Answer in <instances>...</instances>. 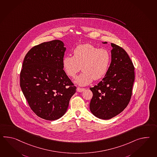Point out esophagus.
Returning <instances> with one entry per match:
<instances>
[{
    "label": "esophagus",
    "mask_w": 157,
    "mask_h": 157,
    "mask_svg": "<svg viewBox=\"0 0 157 157\" xmlns=\"http://www.w3.org/2000/svg\"><path fill=\"white\" fill-rule=\"evenodd\" d=\"M84 90H85V89H84V88H79V87H77V92H83V91H84Z\"/></svg>",
    "instance_id": "esophagus-1"
}]
</instances>
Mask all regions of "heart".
Returning a JSON list of instances; mask_svg holds the SVG:
<instances>
[{"instance_id": "1", "label": "heart", "mask_w": 157, "mask_h": 157, "mask_svg": "<svg viewBox=\"0 0 157 157\" xmlns=\"http://www.w3.org/2000/svg\"><path fill=\"white\" fill-rule=\"evenodd\" d=\"M73 56H65L63 66L66 74L74 78L81 69L83 73L75 80L79 86H86L93 79L98 80L104 77L109 67L111 56L108 49L98 48L91 44L78 45Z\"/></svg>"}]
</instances>
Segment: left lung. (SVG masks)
I'll use <instances>...</instances> for the list:
<instances>
[{
  "mask_svg": "<svg viewBox=\"0 0 157 157\" xmlns=\"http://www.w3.org/2000/svg\"><path fill=\"white\" fill-rule=\"evenodd\" d=\"M111 45L108 70L97 86L90 88L93 93L90 105L91 113L105 120L114 117L127 106L135 80V68L127 53L114 43Z\"/></svg>",
  "mask_w": 157,
  "mask_h": 157,
  "instance_id": "8db88e82",
  "label": "left lung"
}]
</instances>
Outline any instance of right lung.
Returning a JSON list of instances; mask_svg holds the SVG:
<instances>
[{
    "mask_svg": "<svg viewBox=\"0 0 157 157\" xmlns=\"http://www.w3.org/2000/svg\"><path fill=\"white\" fill-rule=\"evenodd\" d=\"M64 46L59 40L35 45L25 57L20 73L21 90L30 108L48 121L65 114L77 89L63 70Z\"/></svg>",
    "mask_w": 157,
    "mask_h": 157,
    "instance_id": "obj_1",
    "label": "right lung"
}]
</instances>
